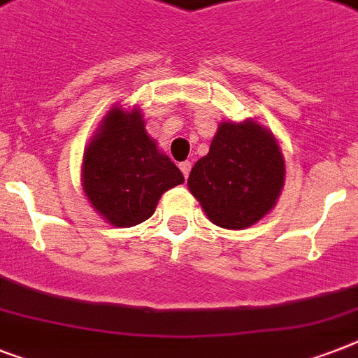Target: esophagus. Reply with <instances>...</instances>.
Wrapping results in <instances>:
<instances>
[{"label":"esophagus","mask_w":358,"mask_h":358,"mask_svg":"<svg viewBox=\"0 0 358 358\" xmlns=\"http://www.w3.org/2000/svg\"><path fill=\"white\" fill-rule=\"evenodd\" d=\"M180 171H182V174H184L185 178H187V176H189V171H191V163L189 162L180 163Z\"/></svg>","instance_id":"34e87169"}]
</instances>
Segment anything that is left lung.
<instances>
[{
    "label": "left lung",
    "mask_w": 358,
    "mask_h": 358,
    "mask_svg": "<svg viewBox=\"0 0 358 358\" xmlns=\"http://www.w3.org/2000/svg\"><path fill=\"white\" fill-rule=\"evenodd\" d=\"M282 148L256 120H223L210 152L191 169L187 187L213 224L249 229L277 204L284 187Z\"/></svg>",
    "instance_id": "left-lung-1"
}]
</instances>
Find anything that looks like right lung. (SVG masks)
Listing matches in <instances>:
<instances>
[{"mask_svg":"<svg viewBox=\"0 0 358 358\" xmlns=\"http://www.w3.org/2000/svg\"><path fill=\"white\" fill-rule=\"evenodd\" d=\"M180 184L184 174L148 135L141 108L109 109L81 163V187L96 213L129 229L150 217L163 193Z\"/></svg>","mask_w":358,"mask_h":358,"instance_id":"right-lung-1","label":"right lung"}]
</instances>
